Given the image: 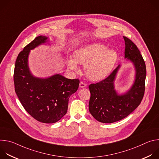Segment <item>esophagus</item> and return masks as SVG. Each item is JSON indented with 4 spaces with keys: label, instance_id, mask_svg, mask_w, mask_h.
Here are the masks:
<instances>
[{
    "label": "esophagus",
    "instance_id": "esophagus-1",
    "mask_svg": "<svg viewBox=\"0 0 159 159\" xmlns=\"http://www.w3.org/2000/svg\"><path fill=\"white\" fill-rule=\"evenodd\" d=\"M86 86V84L84 83V82H80V84H79V87H80V88H83V87H85Z\"/></svg>",
    "mask_w": 159,
    "mask_h": 159
}]
</instances>
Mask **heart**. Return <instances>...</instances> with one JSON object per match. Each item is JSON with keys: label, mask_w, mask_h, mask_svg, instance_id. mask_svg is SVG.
Instances as JSON below:
<instances>
[{"label": "heart", "mask_w": 159, "mask_h": 159, "mask_svg": "<svg viewBox=\"0 0 159 159\" xmlns=\"http://www.w3.org/2000/svg\"><path fill=\"white\" fill-rule=\"evenodd\" d=\"M74 59L70 58L68 65L70 69L77 70L76 62L84 65L86 75L93 80L106 78L112 71L118 58L116 52L107 49L101 43H91L83 46L74 52Z\"/></svg>", "instance_id": "b5f03b06"}]
</instances>
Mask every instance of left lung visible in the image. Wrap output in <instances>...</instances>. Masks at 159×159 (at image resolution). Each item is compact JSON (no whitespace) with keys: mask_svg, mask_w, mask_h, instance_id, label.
Segmentation results:
<instances>
[{"mask_svg":"<svg viewBox=\"0 0 159 159\" xmlns=\"http://www.w3.org/2000/svg\"><path fill=\"white\" fill-rule=\"evenodd\" d=\"M125 43V58L130 60L135 68V79L126 93L119 95L115 89V80L120 65L105 79L89 86L90 98L89 109L98 121L111 123L120 121L137 108L144 96L146 78L145 61L136 44L123 36Z\"/></svg>","mask_w":159,"mask_h":159,"instance_id":"1","label":"left lung"}]
</instances>
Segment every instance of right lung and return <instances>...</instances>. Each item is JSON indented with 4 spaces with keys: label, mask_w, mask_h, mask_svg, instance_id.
Instances as JSON below:
<instances>
[{
    "label": "right lung",
    "mask_w": 159,
    "mask_h": 159,
    "mask_svg": "<svg viewBox=\"0 0 159 159\" xmlns=\"http://www.w3.org/2000/svg\"><path fill=\"white\" fill-rule=\"evenodd\" d=\"M48 37L39 36L21 51L16 59L14 72L16 93L25 110L37 121L54 123L67 112L69 99L79 88V79H69L56 74L46 79L32 75L28 66L30 50L47 42Z\"/></svg>",
    "instance_id": "1"
}]
</instances>
